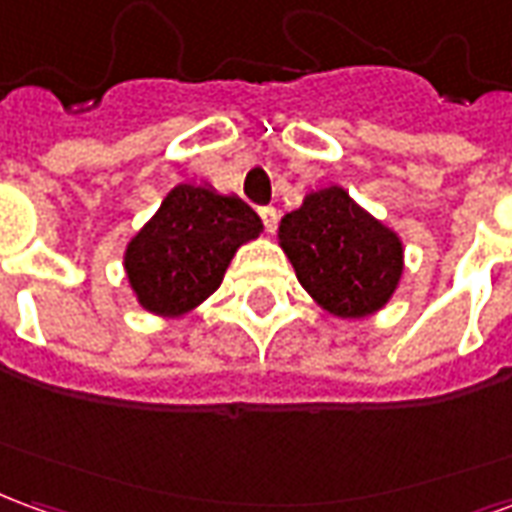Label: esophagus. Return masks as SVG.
Returning a JSON list of instances; mask_svg holds the SVG:
<instances>
[{
  "label": "esophagus",
  "instance_id": "esophagus-1",
  "mask_svg": "<svg viewBox=\"0 0 512 512\" xmlns=\"http://www.w3.org/2000/svg\"><path fill=\"white\" fill-rule=\"evenodd\" d=\"M260 219H263V227H266V233H274L277 230V222H279V213L274 208H260Z\"/></svg>",
  "mask_w": 512,
  "mask_h": 512
}]
</instances>
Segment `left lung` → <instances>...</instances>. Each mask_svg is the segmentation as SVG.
Listing matches in <instances>:
<instances>
[{
    "label": "left lung",
    "instance_id": "8db88e82",
    "mask_svg": "<svg viewBox=\"0 0 512 512\" xmlns=\"http://www.w3.org/2000/svg\"><path fill=\"white\" fill-rule=\"evenodd\" d=\"M279 246L310 299L343 321L384 310L403 277L400 235L343 186L304 194L279 222Z\"/></svg>",
    "mask_w": 512,
    "mask_h": 512
}]
</instances>
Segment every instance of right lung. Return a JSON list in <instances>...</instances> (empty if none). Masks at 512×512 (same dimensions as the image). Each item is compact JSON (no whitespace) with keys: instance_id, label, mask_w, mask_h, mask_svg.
I'll list each match as a JSON object with an SVG mask.
<instances>
[{"instance_id":"1","label":"right lung","mask_w":512,"mask_h":512,"mask_svg":"<svg viewBox=\"0 0 512 512\" xmlns=\"http://www.w3.org/2000/svg\"><path fill=\"white\" fill-rule=\"evenodd\" d=\"M260 233V216L238 197L178 183L126 244L128 288L150 315L183 318L219 290L235 252Z\"/></svg>"}]
</instances>
